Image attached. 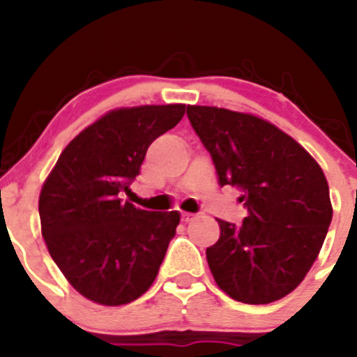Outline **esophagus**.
<instances>
[{
	"label": "esophagus",
	"instance_id": "34e87169",
	"mask_svg": "<svg viewBox=\"0 0 357 357\" xmlns=\"http://www.w3.org/2000/svg\"><path fill=\"white\" fill-rule=\"evenodd\" d=\"M181 219L185 222H190V221H193V219H195V214H192V212H183Z\"/></svg>",
	"mask_w": 357,
	"mask_h": 357
}]
</instances>
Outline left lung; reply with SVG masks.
I'll return each instance as SVG.
<instances>
[{
    "label": "left lung",
    "instance_id": "1",
    "mask_svg": "<svg viewBox=\"0 0 357 357\" xmlns=\"http://www.w3.org/2000/svg\"><path fill=\"white\" fill-rule=\"evenodd\" d=\"M211 153L219 185L242 190V225L218 219L221 236L205 250L221 290L243 304H269L297 289L332 222L325 174L276 126L218 107H186Z\"/></svg>",
    "mask_w": 357,
    "mask_h": 357
}]
</instances>
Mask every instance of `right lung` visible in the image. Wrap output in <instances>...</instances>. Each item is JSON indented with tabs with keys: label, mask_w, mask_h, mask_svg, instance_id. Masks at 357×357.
<instances>
[{
	"label": "right lung",
	"mask_w": 357,
	"mask_h": 357,
	"mask_svg": "<svg viewBox=\"0 0 357 357\" xmlns=\"http://www.w3.org/2000/svg\"><path fill=\"white\" fill-rule=\"evenodd\" d=\"M183 115L181 103L112 110L68 143L43 185L39 218L50 255L96 304H129L157 278L179 212L143 211L122 197L153 139Z\"/></svg>",
	"instance_id": "add662e5"
}]
</instances>
